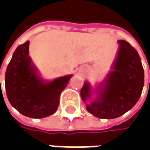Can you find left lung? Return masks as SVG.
Returning <instances> with one entry per match:
<instances>
[{
  "label": "left lung",
  "instance_id": "8db88e82",
  "mask_svg": "<svg viewBox=\"0 0 150 150\" xmlns=\"http://www.w3.org/2000/svg\"><path fill=\"white\" fill-rule=\"evenodd\" d=\"M118 52L105 79L96 88L87 81L80 91L87 110L93 116L112 119L131 110L139 100L144 71L138 52L125 40H117ZM95 98L92 99V96Z\"/></svg>",
  "mask_w": 150,
  "mask_h": 150
}]
</instances>
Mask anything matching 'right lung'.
Here are the masks:
<instances>
[{
    "mask_svg": "<svg viewBox=\"0 0 150 150\" xmlns=\"http://www.w3.org/2000/svg\"><path fill=\"white\" fill-rule=\"evenodd\" d=\"M72 75L44 80L29 57V41L14 51L5 74V86L11 105L22 115L43 118L56 112L59 97Z\"/></svg>",
    "mask_w": 150,
    "mask_h": 150,
    "instance_id": "1",
    "label": "right lung"
}]
</instances>
